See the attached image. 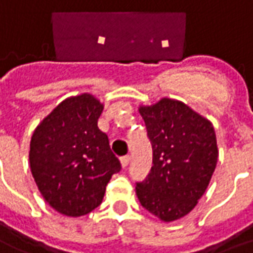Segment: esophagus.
<instances>
[{
	"label": "esophagus",
	"mask_w": 253,
	"mask_h": 253,
	"mask_svg": "<svg viewBox=\"0 0 253 253\" xmlns=\"http://www.w3.org/2000/svg\"><path fill=\"white\" fill-rule=\"evenodd\" d=\"M128 163H130V157H128V155H125V157L121 158V165H122L123 169H125V167H127V166H128Z\"/></svg>",
	"instance_id": "esophagus-1"
}]
</instances>
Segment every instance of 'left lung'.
Returning <instances> with one entry per match:
<instances>
[{"label": "left lung", "mask_w": 253, "mask_h": 253, "mask_svg": "<svg viewBox=\"0 0 253 253\" xmlns=\"http://www.w3.org/2000/svg\"><path fill=\"white\" fill-rule=\"evenodd\" d=\"M152 147V166L135 191L140 204L163 221L194 210L207 190L217 163L212 123L183 102L163 98L140 106Z\"/></svg>", "instance_id": "8db88e82"}]
</instances>
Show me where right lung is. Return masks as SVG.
Wrapping results in <instances>:
<instances>
[{
    "instance_id": "obj_1",
    "label": "right lung",
    "mask_w": 253,
    "mask_h": 253,
    "mask_svg": "<svg viewBox=\"0 0 253 253\" xmlns=\"http://www.w3.org/2000/svg\"><path fill=\"white\" fill-rule=\"evenodd\" d=\"M103 105L90 94L61 102L30 142V169L43 199L66 216H82L102 203L107 183L121 171L109 138L98 128Z\"/></svg>"
}]
</instances>
